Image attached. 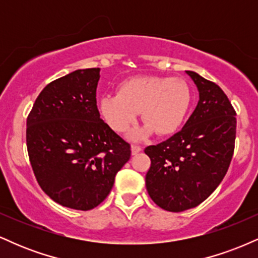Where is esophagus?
I'll return each instance as SVG.
<instances>
[{
  "instance_id": "1",
  "label": "esophagus",
  "mask_w": 258,
  "mask_h": 258,
  "mask_svg": "<svg viewBox=\"0 0 258 258\" xmlns=\"http://www.w3.org/2000/svg\"><path fill=\"white\" fill-rule=\"evenodd\" d=\"M142 152V147H139V146H132V154L133 155H136V154H138V153H141Z\"/></svg>"
}]
</instances>
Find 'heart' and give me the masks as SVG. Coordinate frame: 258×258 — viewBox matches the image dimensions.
Segmentation results:
<instances>
[{
	"mask_svg": "<svg viewBox=\"0 0 258 258\" xmlns=\"http://www.w3.org/2000/svg\"><path fill=\"white\" fill-rule=\"evenodd\" d=\"M190 105V92L182 80L139 76L121 82L119 92L100 98V112L114 131L125 133L135 125L139 111L147 123L137 133L155 131L165 136L182 125Z\"/></svg>",
	"mask_w": 258,
	"mask_h": 258,
	"instance_id": "b5f03b06",
	"label": "heart"
}]
</instances>
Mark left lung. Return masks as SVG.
Masks as SVG:
<instances>
[{
	"instance_id": "8db88e82",
	"label": "left lung",
	"mask_w": 258,
	"mask_h": 258,
	"mask_svg": "<svg viewBox=\"0 0 258 258\" xmlns=\"http://www.w3.org/2000/svg\"><path fill=\"white\" fill-rule=\"evenodd\" d=\"M199 91V102L179 132L144 153L152 165L146 176L149 197L170 212L193 209L210 197L226 176L236 135V112L222 88L185 72Z\"/></svg>"
}]
</instances>
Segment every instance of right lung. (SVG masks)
I'll return each mask as SVG.
<instances>
[{"label": "right lung", "mask_w": 258, "mask_h": 258, "mask_svg": "<svg viewBox=\"0 0 258 258\" xmlns=\"http://www.w3.org/2000/svg\"><path fill=\"white\" fill-rule=\"evenodd\" d=\"M99 68L80 69L41 91L26 119L29 159L41 189L55 203L88 211L110 193L131 146L100 119Z\"/></svg>", "instance_id": "add662e5"}]
</instances>
